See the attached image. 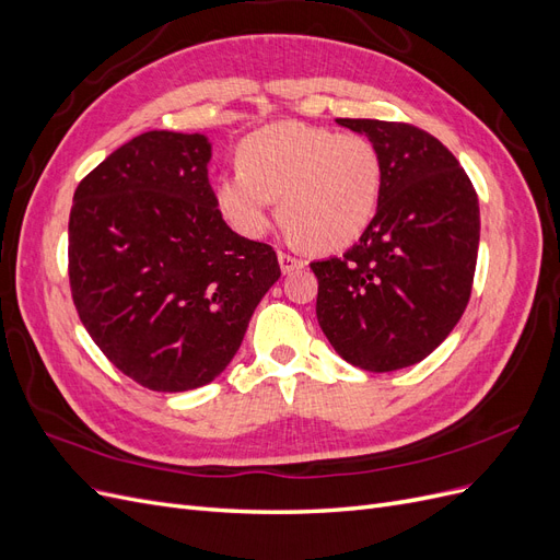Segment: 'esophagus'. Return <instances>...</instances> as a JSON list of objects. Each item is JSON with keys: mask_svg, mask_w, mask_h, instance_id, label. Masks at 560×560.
<instances>
[{"mask_svg": "<svg viewBox=\"0 0 560 560\" xmlns=\"http://www.w3.org/2000/svg\"><path fill=\"white\" fill-rule=\"evenodd\" d=\"M278 261H280L282 273H292V270L306 266V261L294 257V254H290V252H278Z\"/></svg>", "mask_w": 560, "mask_h": 560, "instance_id": "obj_1", "label": "esophagus"}]
</instances>
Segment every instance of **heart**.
<instances>
[{"label": "heart", "instance_id": "1", "mask_svg": "<svg viewBox=\"0 0 560 560\" xmlns=\"http://www.w3.org/2000/svg\"><path fill=\"white\" fill-rule=\"evenodd\" d=\"M241 171L214 184L226 222L259 238L273 222L280 198L284 226L317 252L352 245L374 222L383 191V161L360 132L306 124L261 128L241 144Z\"/></svg>", "mask_w": 560, "mask_h": 560}]
</instances>
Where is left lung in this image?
<instances>
[{
    "label": "left lung",
    "instance_id": "obj_1",
    "mask_svg": "<svg viewBox=\"0 0 560 560\" xmlns=\"http://www.w3.org/2000/svg\"><path fill=\"white\" fill-rule=\"evenodd\" d=\"M376 144L374 222L343 257L313 261L317 322L341 358L385 374L444 341L465 313L479 252V198L451 151L401 121L336 118Z\"/></svg>",
    "mask_w": 560,
    "mask_h": 560
}]
</instances>
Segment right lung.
Returning <instances> with one entry per match:
<instances>
[{
  "label": "right lung",
  "mask_w": 560,
  "mask_h": 560,
  "mask_svg": "<svg viewBox=\"0 0 560 560\" xmlns=\"http://www.w3.org/2000/svg\"><path fill=\"white\" fill-rule=\"evenodd\" d=\"M206 135L149 130L74 191L70 287L105 358L142 387L214 381L280 278L276 249L233 233L208 179Z\"/></svg>",
  "instance_id": "1"
}]
</instances>
